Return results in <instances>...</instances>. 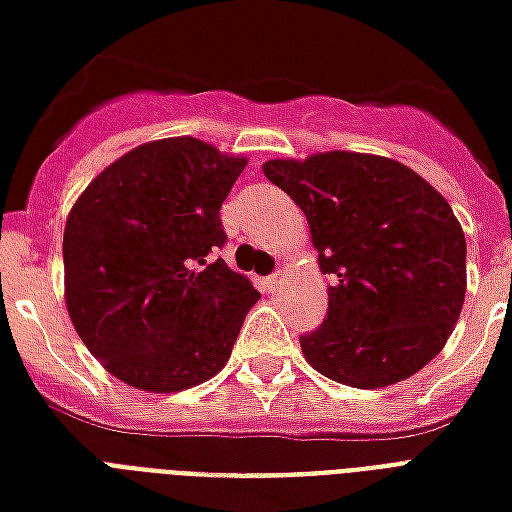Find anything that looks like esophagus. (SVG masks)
<instances>
[{
    "label": "esophagus",
    "instance_id": "obj_1",
    "mask_svg": "<svg viewBox=\"0 0 512 512\" xmlns=\"http://www.w3.org/2000/svg\"><path fill=\"white\" fill-rule=\"evenodd\" d=\"M282 279H285V274H282V271H276V274L266 276V279H263V287H266V293H276V290L282 287Z\"/></svg>",
    "mask_w": 512,
    "mask_h": 512
}]
</instances>
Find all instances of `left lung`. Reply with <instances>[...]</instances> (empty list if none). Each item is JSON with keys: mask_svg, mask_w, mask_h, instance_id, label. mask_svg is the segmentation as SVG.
Returning a JSON list of instances; mask_svg holds the SVG:
<instances>
[{"mask_svg": "<svg viewBox=\"0 0 512 512\" xmlns=\"http://www.w3.org/2000/svg\"><path fill=\"white\" fill-rule=\"evenodd\" d=\"M263 173L301 206L333 276L323 325L301 336L309 366L363 391L420 372L467 293V241L448 200L407 165L355 151L268 160Z\"/></svg>", "mask_w": 512, "mask_h": 512, "instance_id": "8db88e82", "label": "left lung"}]
</instances>
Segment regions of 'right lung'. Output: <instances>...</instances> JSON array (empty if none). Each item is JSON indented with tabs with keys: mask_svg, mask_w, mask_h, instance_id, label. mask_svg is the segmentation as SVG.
Returning <instances> with one entry per match:
<instances>
[{
	"mask_svg": "<svg viewBox=\"0 0 512 512\" xmlns=\"http://www.w3.org/2000/svg\"><path fill=\"white\" fill-rule=\"evenodd\" d=\"M244 168L198 138L151 140L75 200L62 241L67 312L132 388H195L230 358L260 293L211 252L227 241L219 208Z\"/></svg>",
	"mask_w": 512,
	"mask_h": 512,
	"instance_id": "1",
	"label": "right lung"
}]
</instances>
